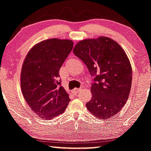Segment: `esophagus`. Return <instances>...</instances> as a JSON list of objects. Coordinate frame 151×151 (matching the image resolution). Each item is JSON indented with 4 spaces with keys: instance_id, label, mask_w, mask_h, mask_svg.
<instances>
[{
    "instance_id": "obj_1",
    "label": "esophagus",
    "mask_w": 151,
    "mask_h": 151,
    "mask_svg": "<svg viewBox=\"0 0 151 151\" xmlns=\"http://www.w3.org/2000/svg\"><path fill=\"white\" fill-rule=\"evenodd\" d=\"M81 88H75V89H74L73 90V93L74 94H75V95H77V93H79V92L80 91H81Z\"/></svg>"
}]
</instances>
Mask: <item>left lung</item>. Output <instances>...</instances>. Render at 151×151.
Masks as SVG:
<instances>
[{
  "label": "left lung",
  "mask_w": 151,
  "mask_h": 151,
  "mask_svg": "<svg viewBox=\"0 0 151 151\" xmlns=\"http://www.w3.org/2000/svg\"><path fill=\"white\" fill-rule=\"evenodd\" d=\"M73 52L86 65L93 77L92 99L88 110L108 119L125 105L132 86V67L123 48L112 39L100 37L80 41Z\"/></svg>",
  "instance_id": "left-lung-1"
}]
</instances>
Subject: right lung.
<instances>
[{
	"label": "right lung",
	"mask_w": 151,
	"mask_h": 151,
	"mask_svg": "<svg viewBox=\"0 0 151 151\" xmlns=\"http://www.w3.org/2000/svg\"><path fill=\"white\" fill-rule=\"evenodd\" d=\"M72 48L70 40L49 39L34 46L25 58L21 74L22 94L30 109L43 119L63 113L70 101L60 86L59 70Z\"/></svg>",
	"instance_id": "1"
}]
</instances>
